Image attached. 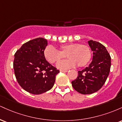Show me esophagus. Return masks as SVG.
I'll return each instance as SVG.
<instances>
[{
	"label": "esophagus",
	"mask_w": 122,
	"mask_h": 122,
	"mask_svg": "<svg viewBox=\"0 0 122 122\" xmlns=\"http://www.w3.org/2000/svg\"><path fill=\"white\" fill-rule=\"evenodd\" d=\"M60 72L65 73V72H68V70H60Z\"/></svg>",
	"instance_id": "34e87169"
}]
</instances>
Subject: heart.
<instances>
[{"mask_svg": "<svg viewBox=\"0 0 122 122\" xmlns=\"http://www.w3.org/2000/svg\"><path fill=\"white\" fill-rule=\"evenodd\" d=\"M66 55L69 59L57 63L58 69H70L76 65L78 67L84 66L90 61L92 53L88 46L77 43L61 45L58 47V50L52 46H48L44 51L45 58L50 64L58 62Z\"/></svg>", "mask_w": 122, "mask_h": 122, "instance_id": "b5f03b06", "label": "heart"}]
</instances>
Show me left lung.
Segmentation results:
<instances>
[{
    "mask_svg": "<svg viewBox=\"0 0 122 122\" xmlns=\"http://www.w3.org/2000/svg\"><path fill=\"white\" fill-rule=\"evenodd\" d=\"M88 44L93 51L92 61L89 66L78 72L77 77L72 81V86L83 95L97 92L104 84L111 68V57L106 47L98 42L90 40Z\"/></svg>",
    "mask_w": 122,
    "mask_h": 122,
    "instance_id": "1",
    "label": "left lung"
}]
</instances>
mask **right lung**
<instances>
[{
	"label": "right lung",
	"instance_id": "add662e5",
	"mask_svg": "<svg viewBox=\"0 0 122 122\" xmlns=\"http://www.w3.org/2000/svg\"><path fill=\"white\" fill-rule=\"evenodd\" d=\"M47 41L38 38L25 43L14 55L13 66L16 80L26 91L39 95L51 89L59 70L44 57Z\"/></svg>",
	"mask_w": 122,
	"mask_h": 122
}]
</instances>
